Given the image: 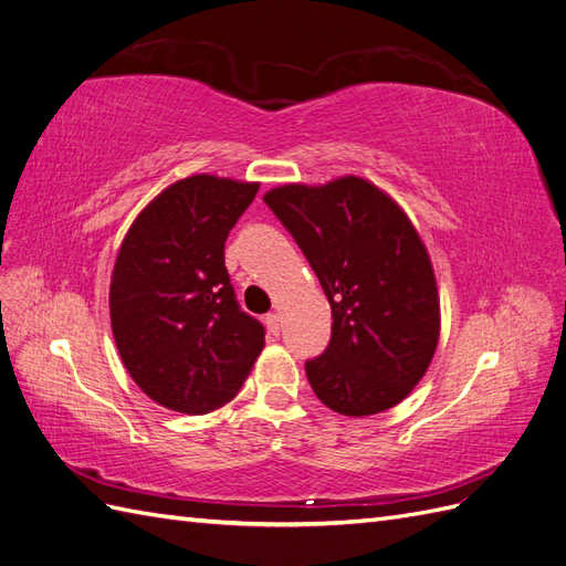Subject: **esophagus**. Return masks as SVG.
<instances>
[{"mask_svg": "<svg viewBox=\"0 0 566 566\" xmlns=\"http://www.w3.org/2000/svg\"><path fill=\"white\" fill-rule=\"evenodd\" d=\"M264 323H266V328H269L271 335H279V331H281V316L279 314H266Z\"/></svg>", "mask_w": 566, "mask_h": 566, "instance_id": "1", "label": "esophagus"}]
</instances>
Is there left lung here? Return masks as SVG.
I'll use <instances>...</instances> for the list:
<instances>
[{"label":"left lung","mask_w":566,"mask_h":566,"mask_svg":"<svg viewBox=\"0 0 566 566\" xmlns=\"http://www.w3.org/2000/svg\"><path fill=\"white\" fill-rule=\"evenodd\" d=\"M264 202L295 238L333 310L328 347L304 364L314 394L356 418L397 406L439 342L437 281L413 224L358 177L287 184Z\"/></svg>","instance_id":"obj_1"}]
</instances>
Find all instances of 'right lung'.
I'll list each match as a JSON object with an SVG mask.
<instances>
[{
	"mask_svg": "<svg viewBox=\"0 0 566 566\" xmlns=\"http://www.w3.org/2000/svg\"><path fill=\"white\" fill-rule=\"evenodd\" d=\"M260 184L196 175L136 217L111 281V323L132 380L153 401L202 416L231 401L264 347L235 300L224 243Z\"/></svg>",
	"mask_w": 566,
	"mask_h": 566,
	"instance_id": "obj_1",
	"label": "right lung"
}]
</instances>
